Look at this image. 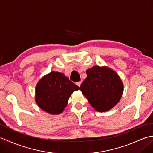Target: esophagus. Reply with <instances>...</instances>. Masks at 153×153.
Listing matches in <instances>:
<instances>
[{
	"instance_id": "obj_1",
	"label": "esophagus",
	"mask_w": 153,
	"mask_h": 153,
	"mask_svg": "<svg viewBox=\"0 0 153 153\" xmlns=\"http://www.w3.org/2000/svg\"><path fill=\"white\" fill-rule=\"evenodd\" d=\"M81 84H82V82H77V83H76V85H77V86H78V87H80Z\"/></svg>"
}]
</instances>
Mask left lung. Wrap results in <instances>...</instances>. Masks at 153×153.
<instances>
[{"instance_id": "8db88e82", "label": "left lung", "mask_w": 153, "mask_h": 153, "mask_svg": "<svg viewBox=\"0 0 153 153\" xmlns=\"http://www.w3.org/2000/svg\"><path fill=\"white\" fill-rule=\"evenodd\" d=\"M87 77L80 90L98 112L108 111L122 97L123 86L114 71L107 67L93 66L87 70Z\"/></svg>"}]
</instances>
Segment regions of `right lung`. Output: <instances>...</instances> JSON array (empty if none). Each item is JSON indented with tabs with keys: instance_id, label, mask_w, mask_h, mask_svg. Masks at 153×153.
<instances>
[{
	"instance_id": "obj_1",
	"label": "right lung",
	"mask_w": 153,
	"mask_h": 153,
	"mask_svg": "<svg viewBox=\"0 0 153 153\" xmlns=\"http://www.w3.org/2000/svg\"><path fill=\"white\" fill-rule=\"evenodd\" d=\"M79 89L64 74L51 71L42 78L35 89V100L40 108L51 114H59L73 92Z\"/></svg>"
}]
</instances>
